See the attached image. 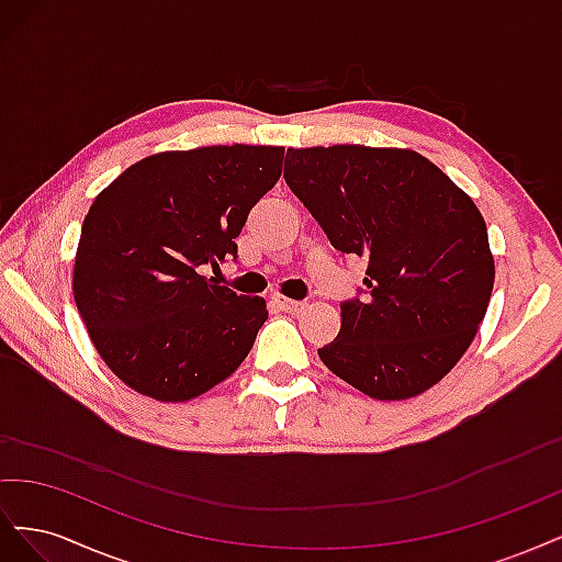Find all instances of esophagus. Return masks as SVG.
Instances as JSON below:
<instances>
[{"label":"esophagus","instance_id":"esophagus-1","mask_svg":"<svg viewBox=\"0 0 562 562\" xmlns=\"http://www.w3.org/2000/svg\"><path fill=\"white\" fill-rule=\"evenodd\" d=\"M274 302H277V307L281 310V312H288V314H300L302 310H304V302H297V300H288V297H274Z\"/></svg>","mask_w":562,"mask_h":562}]
</instances>
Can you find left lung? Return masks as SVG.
<instances>
[{
	"label": "left lung",
	"instance_id": "obj_1",
	"mask_svg": "<svg viewBox=\"0 0 562 562\" xmlns=\"http://www.w3.org/2000/svg\"><path fill=\"white\" fill-rule=\"evenodd\" d=\"M283 178L333 248L368 265L318 359L378 401L443 380L479 333L495 283L475 203L413 149H288Z\"/></svg>",
	"mask_w": 562,
	"mask_h": 562
}]
</instances>
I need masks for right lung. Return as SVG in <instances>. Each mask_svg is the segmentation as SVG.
Returning a JSON list of instances; mask_svg holds the SVG:
<instances>
[{
  "mask_svg": "<svg viewBox=\"0 0 562 562\" xmlns=\"http://www.w3.org/2000/svg\"><path fill=\"white\" fill-rule=\"evenodd\" d=\"M281 164L283 147L265 145L161 151L95 196L75 258V302L100 359L138 394L190 401L244 363L267 304L203 269L236 260V236Z\"/></svg>",
  "mask_w": 562,
  "mask_h": 562,
  "instance_id": "obj_1",
  "label": "right lung"
}]
</instances>
